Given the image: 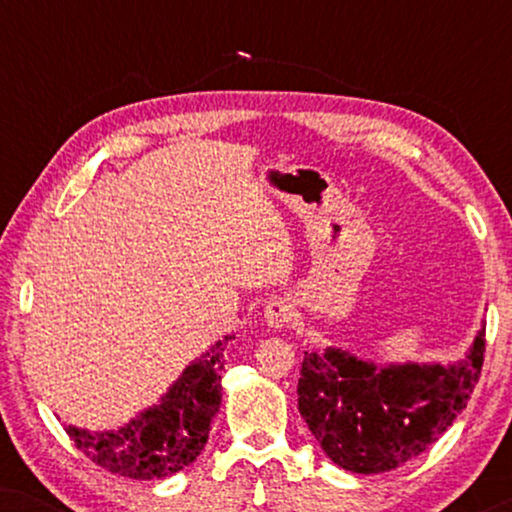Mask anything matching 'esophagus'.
<instances>
[{
	"mask_svg": "<svg viewBox=\"0 0 512 512\" xmlns=\"http://www.w3.org/2000/svg\"><path fill=\"white\" fill-rule=\"evenodd\" d=\"M291 319H293V307L282 298H275L268 307H265V321H268L270 326L282 328L289 324Z\"/></svg>",
	"mask_w": 512,
	"mask_h": 512,
	"instance_id": "34e87169",
	"label": "esophagus"
}]
</instances>
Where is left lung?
Returning <instances> with one entry per match:
<instances>
[{
  "label": "left lung",
  "mask_w": 512,
  "mask_h": 512,
  "mask_svg": "<svg viewBox=\"0 0 512 512\" xmlns=\"http://www.w3.org/2000/svg\"><path fill=\"white\" fill-rule=\"evenodd\" d=\"M485 361V328L457 366L375 368L340 349L305 352L298 408L335 464L384 473L436 443L466 408Z\"/></svg>",
  "instance_id": "left-lung-1"
}]
</instances>
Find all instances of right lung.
Returning <instances> with one entry per match:
<instances>
[{"instance_id":"obj_1","label":"right lung","mask_w":512,"mask_h":512,"mask_svg":"<svg viewBox=\"0 0 512 512\" xmlns=\"http://www.w3.org/2000/svg\"><path fill=\"white\" fill-rule=\"evenodd\" d=\"M223 342L184 370L160 405L116 433H88L67 426V436L93 464L135 480H160L179 473L200 457L212 419L221 405V370L226 363Z\"/></svg>"}]
</instances>
